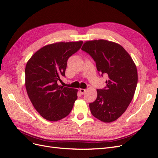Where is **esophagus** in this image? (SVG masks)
<instances>
[{
  "label": "esophagus",
  "instance_id": "1",
  "mask_svg": "<svg viewBox=\"0 0 158 158\" xmlns=\"http://www.w3.org/2000/svg\"><path fill=\"white\" fill-rule=\"evenodd\" d=\"M85 89H82V88H81V89H80V93L82 94H84L85 92Z\"/></svg>",
  "mask_w": 158,
  "mask_h": 158
}]
</instances>
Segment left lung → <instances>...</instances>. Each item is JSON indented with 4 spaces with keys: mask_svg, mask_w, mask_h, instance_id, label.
<instances>
[{
    "mask_svg": "<svg viewBox=\"0 0 158 158\" xmlns=\"http://www.w3.org/2000/svg\"><path fill=\"white\" fill-rule=\"evenodd\" d=\"M82 50L96 63L100 76L106 75V86L98 89L95 102L89 103L93 116L105 123L121 117L131 102L138 82L136 66L119 44L104 40L84 43Z\"/></svg>",
    "mask_w": 158,
    "mask_h": 158,
    "instance_id": "1",
    "label": "left lung"
}]
</instances>
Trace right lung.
I'll return each instance as SVG.
<instances>
[{
    "label": "right lung",
    "instance_id": "right-lung-1",
    "mask_svg": "<svg viewBox=\"0 0 158 158\" xmlns=\"http://www.w3.org/2000/svg\"><path fill=\"white\" fill-rule=\"evenodd\" d=\"M83 41L59 42L42 47L26 64V88L33 107L44 118L56 121L70 113L77 99V89L58 85L65 76L69 57Z\"/></svg>",
    "mask_w": 158,
    "mask_h": 158
}]
</instances>
